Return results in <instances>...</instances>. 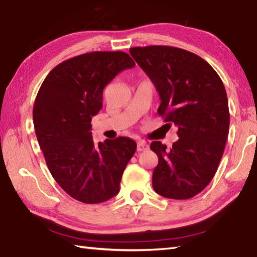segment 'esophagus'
Segmentation results:
<instances>
[{
  "label": "esophagus",
  "mask_w": 257,
  "mask_h": 257,
  "mask_svg": "<svg viewBox=\"0 0 257 257\" xmlns=\"http://www.w3.org/2000/svg\"><path fill=\"white\" fill-rule=\"evenodd\" d=\"M149 149V145L146 143V142H139L137 144V150L138 152H145V150H148Z\"/></svg>",
  "instance_id": "34e87169"
}]
</instances>
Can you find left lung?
<instances>
[{"instance_id": "left-lung-1", "label": "left lung", "mask_w": 257, "mask_h": 257, "mask_svg": "<svg viewBox=\"0 0 257 257\" xmlns=\"http://www.w3.org/2000/svg\"><path fill=\"white\" fill-rule=\"evenodd\" d=\"M129 52L157 89L159 115L178 128L170 149L150 145L158 156L153 187L167 198H192L213 179L225 149L229 110L223 81L204 59L183 49L150 45Z\"/></svg>"}]
</instances>
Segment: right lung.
I'll return each mask as SVG.
<instances>
[{
  "label": "right lung",
  "mask_w": 257,
  "mask_h": 257,
  "mask_svg": "<svg viewBox=\"0 0 257 257\" xmlns=\"http://www.w3.org/2000/svg\"><path fill=\"white\" fill-rule=\"evenodd\" d=\"M135 65L121 51L78 55L52 69L35 98L33 123L45 163L60 187L81 203H102L117 195L137 148L127 137L95 144L90 132L105 85Z\"/></svg>",
  "instance_id": "add662e5"
}]
</instances>
